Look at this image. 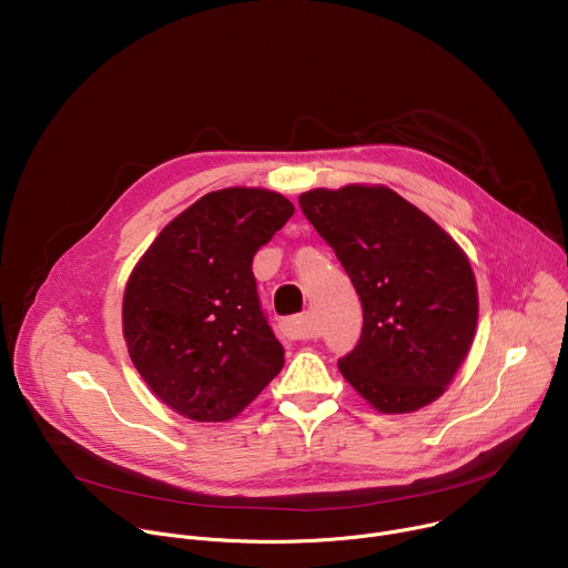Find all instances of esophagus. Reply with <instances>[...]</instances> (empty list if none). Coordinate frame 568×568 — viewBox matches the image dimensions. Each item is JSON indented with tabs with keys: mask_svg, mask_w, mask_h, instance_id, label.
I'll return each mask as SVG.
<instances>
[{
	"mask_svg": "<svg viewBox=\"0 0 568 568\" xmlns=\"http://www.w3.org/2000/svg\"><path fill=\"white\" fill-rule=\"evenodd\" d=\"M283 328H285V335L292 337V339H312V337H314L312 318H310L305 312L285 318V321H283Z\"/></svg>",
	"mask_w": 568,
	"mask_h": 568,
	"instance_id": "esophagus-1",
	"label": "esophagus"
}]
</instances>
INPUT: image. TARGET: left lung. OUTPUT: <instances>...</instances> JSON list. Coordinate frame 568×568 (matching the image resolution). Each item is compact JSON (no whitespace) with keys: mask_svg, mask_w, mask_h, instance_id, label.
<instances>
[{"mask_svg":"<svg viewBox=\"0 0 568 568\" xmlns=\"http://www.w3.org/2000/svg\"><path fill=\"white\" fill-rule=\"evenodd\" d=\"M298 204L362 301V337L337 362L342 375L382 414L427 407L474 339L478 294L467 256L386 186L314 189Z\"/></svg>","mask_w":568,"mask_h":568,"instance_id":"obj_1","label":"left lung"}]
</instances>
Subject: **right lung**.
I'll use <instances>...</instances> for the list:
<instances>
[{"label":"right lung","instance_id":"add662e5","mask_svg":"<svg viewBox=\"0 0 568 568\" xmlns=\"http://www.w3.org/2000/svg\"><path fill=\"white\" fill-rule=\"evenodd\" d=\"M294 215L281 193L224 189L161 229L130 274L123 337L139 375L197 423L235 418L281 373L252 263Z\"/></svg>","mask_w":568,"mask_h":568}]
</instances>
